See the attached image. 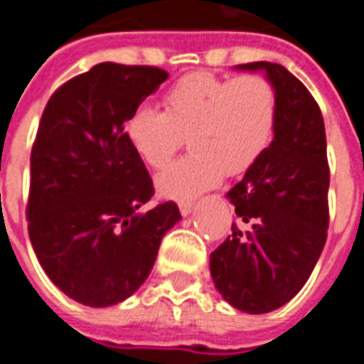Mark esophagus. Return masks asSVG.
<instances>
[{
  "mask_svg": "<svg viewBox=\"0 0 364 364\" xmlns=\"http://www.w3.org/2000/svg\"><path fill=\"white\" fill-rule=\"evenodd\" d=\"M193 200H183V203H179V210H181L183 216H187V214H191V210H193Z\"/></svg>",
  "mask_w": 364,
  "mask_h": 364,
  "instance_id": "esophagus-1",
  "label": "esophagus"
}]
</instances>
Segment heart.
Masks as SVG:
<instances>
[{"label":"heart","mask_w":364,"mask_h":364,"mask_svg":"<svg viewBox=\"0 0 364 364\" xmlns=\"http://www.w3.org/2000/svg\"><path fill=\"white\" fill-rule=\"evenodd\" d=\"M277 93L261 74L220 77L195 72L164 97V111L142 105L127 120V138L144 164L166 167L189 136L193 154L158 175L167 198L189 200L226 175L252 169L273 142Z\"/></svg>","instance_id":"heart-1"}]
</instances>
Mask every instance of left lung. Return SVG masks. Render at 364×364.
Instances as JSON below:
<instances>
[{
	"instance_id": "1",
	"label": "left lung",
	"mask_w": 364,
	"mask_h": 364,
	"mask_svg": "<svg viewBox=\"0 0 364 364\" xmlns=\"http://www.w3.org/2000/svg\"><path fill=\"white\" fill-rule=\"evenodd\" d=\"M237 68L265 70L277 93V127L263 158L230 189L236 222L210 253V274L234 308L265 314L296 296L328 237L326 128L312 93L287 68Z\"/></svg>"
}]
</instances>
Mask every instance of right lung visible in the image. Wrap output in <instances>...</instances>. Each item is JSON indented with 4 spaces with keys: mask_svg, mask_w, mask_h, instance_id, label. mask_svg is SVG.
Wrapping results in <instances>:
<instances>
[{
    "mask_svg": "<svg viewBox=\"0 0 364 364\" xmlns=\"http://www.w3.org/2000/svg\"><path fill=\"white\" fill-rule=\"evenodd\" d=\"M167 77L156 66L103 62L44 107L31 151L28 237L44 273L80 304L134 294L181 220L173 200L142 210L154 183L127 138L128 117Z\"/></svg>",
    "mask_w": 364,
    "mask_h": 364,
    "instance_id": "1",
    "label": "right lung"
}]
</instances>
